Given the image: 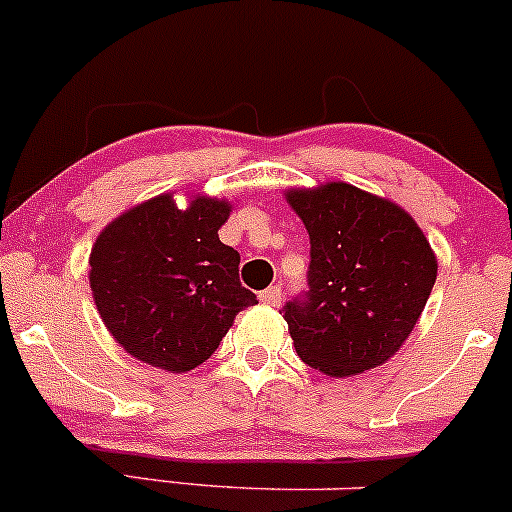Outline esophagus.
Returning a JSON list of instances; mask_svg holds the SVG:
<instances>
[{
  "label": "esophagus",
  "instance_id": "1",
  "mask_svg": "<svg viewBox=\"0 0 512 512\" xmlns=\"http://www.w3.org/2000/svg\"><path fill=\"white\" fill-rule=\"evenodd\" d=\"M280 300H283V290H280V285H271V288H266L261 293V302H266V305L271 307H278Z\"/></svg>",
  "mask_w": 512,
  "mask_h": 512
}]
</instances>
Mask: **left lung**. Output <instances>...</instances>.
Masks as SVG:
<instances>
[{
	"mask_svg": "<svg viewBox=\"0 0 512 512\" xmlns=\"http://www.w3.org/2000/svg\"><path fill=\"white\" fill-rule=\"evenodd\" d=\"M285 197L310 234L307 290L280 310L298 356L334 378L386 364L437 280L427 236L403 207L354 185Z\"/></svg>",
	"mask_w": 512,
	"mask_h": 512,
	"instance_id": "left-lung-1",
	"label": "left lung"
}]
</instances>
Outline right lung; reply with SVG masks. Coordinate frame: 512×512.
Masks as SVG:
<instances>
[{"mask_svg":"<svg viewBox=\"0 0 512 512\" xmlns=\"http://www.w3.org/2000/svg\"><path fill=\"white\" fill-rule=\"evenodd\" d=\"M232 205L158 195L119 214L90 254V288L104 327L126 354L170 373L200 366L234 317L256 305L239 283V251L219 241Z\"/></svg>","mask_w":512,"mask_h":512,"instance_id":"1","label":"right lung"}]
</instances>
